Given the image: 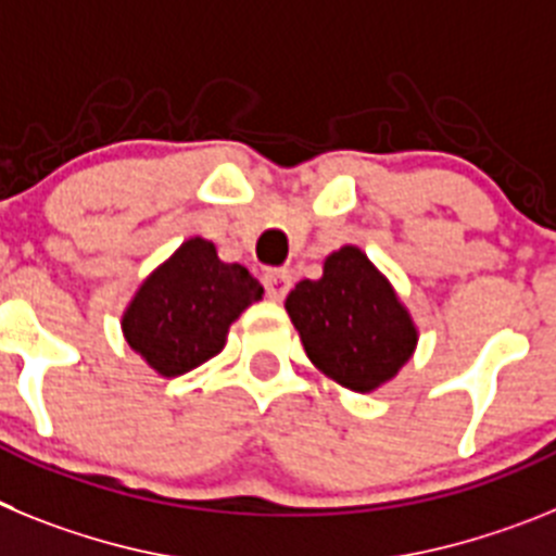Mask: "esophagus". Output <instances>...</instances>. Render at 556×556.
<instances>
[{
  "instance_id": "obj_1",
  "label": "esophagus",
  "mask_w": 556,
  "mask_h": 556,
  "mask_svg": "<svg viewBox=\"0 0 556 556\" xmlns=\"http://www.w3.org/2000/svg\"><path fill=\"white\" fill-rule=\"evenodd\" d=\"M263 282H265V291H268V299H274V302H282L285 293L291 291L293 277L288 268H268V271L263 274Z\"/></svg>"
}]
</instances>
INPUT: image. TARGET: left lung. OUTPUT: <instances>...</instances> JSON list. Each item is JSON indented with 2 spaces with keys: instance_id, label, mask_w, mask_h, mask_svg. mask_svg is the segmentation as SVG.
Returning <instances> with one entry per match:
<instances>
[{
  "instance_id": "8db88e82",
  "label": "left lung",
  "mask_w": 556,
  "mask_h": 556,
  "mask_svg": "<svg viewBox=\"0 0 556 556\" xmlns=\"http://www.w3.org/2000/svg\"><path fill=\"white\" fill-rule=\"evenodd\" d=\"M285 311L307 358L352 392L392 380L417 346L408 311L355 245L332 251L321 279H302L285 299Z\"/></svg>"
}]
</instances>
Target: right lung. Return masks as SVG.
Masks as SVG:
<instances>
[{
	"label": "right lung",
	"instance_id": "add662e5",
	"mask_svg": "<svg viewBox=\"0 0 556 556\" xmlns=\"http://www.w3.org/2000/svg\"><path fill=\"white\" fill-rule=\"evenodd\" d=\"M263 285L238 263H220L210 240L192 238L144 279L123 316L125 341L159 375L178 378L226 344L229 325Z\"/></svg>",
	"mask_w": 556,
	"mask_h": 556
}]
</instances>
